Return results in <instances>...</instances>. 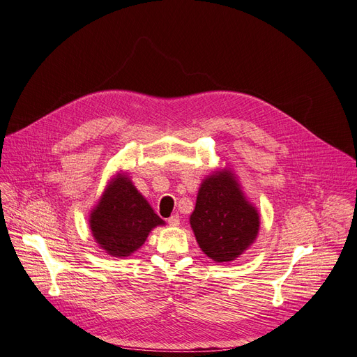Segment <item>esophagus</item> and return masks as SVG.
Masks as SVG:
<instances>
[{
  "label": "esophagus",
  "mask_w": 357,
  "mask_h": 357,
  "mask_svg": "<svg viewBox=\"0 0 357 357\" xmlns=\"http://www.w3.org/2000/svg\"><path fill=\"white\" fill-rule=\"evenodd\" d=\"M167 224H169V226H178V224H179V215L178 214H175V215H171V217H169L167 218Z\"/></svg>",
  "instance_id": "34e87169"
}]
</instances>
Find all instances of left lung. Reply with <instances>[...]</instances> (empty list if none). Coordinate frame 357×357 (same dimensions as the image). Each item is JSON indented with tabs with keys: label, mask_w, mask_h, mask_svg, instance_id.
I'll use <instances>...</instances> for the list:
<instances>
[{
	"label": "left lung",
	"mask_w": 357,
	"mask_h": 357,
	"mask_svg": "<svg viewBox=\"0 0 357 357\" xmlns=\"http://www.w3.org/2000/svg\"><path fill=\"white\" fill-rule=\"evenodd\" d=\"M190 222L201 250L218 264L248 250L260 224L257 210L227 169L202 181Z\"/></svg>",
	"instance_id": "left-lung-1"
}]
</instances>
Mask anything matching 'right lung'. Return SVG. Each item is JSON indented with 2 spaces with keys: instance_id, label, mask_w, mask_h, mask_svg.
Masks as SVG:
<instances>
[{
  "instance_id": "add662e5",
  "label": "right lung",
  "mask_w": 357,
  "mask_h": 357,
  "mask_svg": "<svg viewBox=\"0 0 357 357\" xmlns=\"http://www.w3.org/2000/svg\"><path fill=\"white\" fill-rule=\"evenodd\" d=\"M163 224L126 174L112 178L89 215L93 238L114 257L135 253L149 233Z\"/></svg>"
}]
</instances>
